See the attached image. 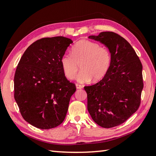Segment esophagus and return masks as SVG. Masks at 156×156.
<instances>
[{
  "label": "esophagus",
  "mask_w": 156,
  "mask_h": 156,
  "mask_svg": "<svg viewBox=\"0 0 156 156\" xmlns=\"http://www.w3.org/2000/svg\"><path fill=\"white\" fill-rule=\"evenodd\" d=\"M76 87L77 89H81V88H82V86L78 84H76Z\"/></svg>",
  "instance_id": "34e87169"
}]
</instances>
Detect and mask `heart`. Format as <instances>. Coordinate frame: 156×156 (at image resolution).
Instances as JSON below:
<instances>
[{
	"instance_id": "1",
	"label": "heart",
	"mask_w": 156,
	"mask_h": 156,
	"mask_svg": "<svg viewBox=\"0 0 156 156\" xmlns=\"http://www.w3.org/2000/svg\"><path fill=\"white\" fill-rule=\"evenodd\" d=\"M60 63L63 72L69 80H74L80 64L81 72L77 80L80 83L97 82L107 74L111 65V54L107 48L87 39L78 41L71 49V55L65 54Z\"/></svg>"
}]
</instances>
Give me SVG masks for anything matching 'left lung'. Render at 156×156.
<instances>
[{"mask_svg":"<svg viewBox=\"0 0 156 156\" xmlns=\"http://www.w3.org/2000/svg\"><path fill=\"white\" fill-rule=\"evenodd\" d=\"M111 54V65L101 81L84 87L87 108L93 121L104 128L123 123L137 111L144 88L142 64L130 44L113 32L90 35Z\"/></svg>","mask_w":156,"mask_h":156,"instance_id":"1","label":"left lung"}]
</instances>
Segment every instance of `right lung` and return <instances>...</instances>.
I'll use <instances>...</instances> for the list:
<instances>
[{
	"label": "right lung",
	"instance_id": "obj_1",
	"mask_svg": "<svg viewBox=\"0 0 156 156\" xmlns=\"http://www.w3.org/2000/svg\"><path fill=\"white\" fill-rule=\"evenodd\" d=\"M72 39L46 37L29 45L20 59L14 77V97L23 118L41 129L64 121L76 88L63 72L60 59Z\"/></svg>",
	"mask_w": 156,
	"mask_h": 156
}]
</instances>
